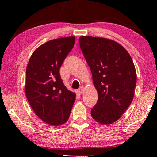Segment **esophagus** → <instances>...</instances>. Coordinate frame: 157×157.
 <instances>
[{
    "mask_svg": "<svg viewBox=\"0 0 157 157\" xmlns=\"http://www.w3.org/2000/svg\"><path fill=\"white\" fill-rule=\"evenodd\" d=\"M84 87H83V86H81V87L78 90V92L79 93V94H82V93L84 92Z\"/></svg>",
    "mask_w": 157,
    "mask_h": 157,
    "instance_id": "1",
    "label": "esophagus"
}]
</instances>
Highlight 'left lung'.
Returning <instances> with one entry per match:
<instances>
[{"label": "left lung", "instance_id": "8db88e82", "mask_svg": "<svg viewBox=\"0 0 157 157\" xmlns=\"http://www.w3.org/2000/svg\"><path fill=\"white\" fill-rule=\"evenodd\" d=\"M79 40L98 92L91 115L100 124L110 125L134 98L137 78L134 62L126 49L112 40L82 36Z\"/></svg>", "mask_w": 157, "mask_h": 157}]
</instances>
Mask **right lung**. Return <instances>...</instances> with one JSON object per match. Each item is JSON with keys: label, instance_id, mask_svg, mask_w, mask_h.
Wrapping results in <instances>:
<instances>
[{"label": "right lung", "instance_id": "right-lung-1", "mask_svg": "<svg viewBox=\"0 0 157 157\" xmlns=\"http://www.w3.org/2000/svg\"><path fill=\"white\" fill-rule=\"evenodd\" d=\"M74 36L49 40L33 52L26 68L25 92L36 115L53 126L64 124L69 117L75 93L63 84L59 69L71 51Z\"/></svg>", "mask_w": 157, "mask_h": 157}]
</instances>
